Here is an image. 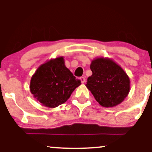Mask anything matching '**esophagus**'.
<instances>
[{
    "label": "esophagus",
    "mask_w": 152,
    "mask_h": 152,
    "mask_svg": "<svg viewBox=\"0 0 152 152\" xmlns=\"http://www.w3.org/2000/svg\"><path fill=\"white\" fill-rule=\"evenodd\" d=\"M80 80H81L82 83H83L86 82V78H85L84 76H81V77H80Z\"/></svg>",
    "instance_id": "esophagus-1"
}]
</instances>
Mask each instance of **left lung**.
Instances as JSON below:
<instances>
[{
	"instance_id": "obj_1",
	"label": "left lung",
	"mask_w": 152,
	"mask_h": 152,
	"mask_svg": "<svg viewBox=\"0 0 152 152\" xmlns=\"http://www.w3.org/2000/svg\"><path fill=\"white\" fill-rule=\"evenodd\" d=\"M92 75L87 79L86 86L96 102L104 107H113L128 96L130 80L128 75L114 61L97 58L91 61Z\"/></svg>"
}]
</instances>
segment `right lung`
I'll use <instances>...</instances> for the list:
<instances>
[{"label": "right lung", "mask_w": 152, "mask_h": 152, "mask_svg": "<svg viewBox=\"0 0 152 152\" xmlns=\"http://www.w3.org/2000/svg\"><path fill=\"white\" fill-rule=\"evenodd\" d=\"M81 81L76 79L61 56L42 64L31 79L30 91L41 104L55 108L65 103Z\"/></svg>", "instance_id": "add662e5"}]
</instances>
